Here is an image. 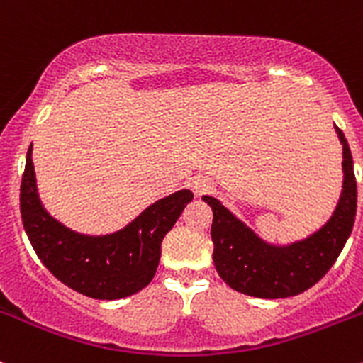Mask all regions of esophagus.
<instances>
[{
  "label": "esophagus",
  "instance_id": "esophagus-1",
  "mask_svg": "<svg viewBox=\"0 0 363 363\" xmlns=\"http://www.w3.org/2000/svg\"><path fill=\"white\" fill-rule=\"evenodd\" d=\"M191 189L196 193V195H205V193H208L212 189V182L208 181L207 177H195L191 179Z\"/></svg>",
  "mask_w": 363,
  "mask_h": 363
}]
</instances>
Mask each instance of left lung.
Listing matches in <instances>:
<instances>
[{"label":"left lung","mask_w":363,"mask_h":363,"mask_svg":"<svg viewBox=\"0 0 363 363\" xmlns=\"http://www.w3.org/2000/svg\"><path fill=\"white\" fill-rule=\"evenodd\" d=\"M342 142L344 186L330 221L311 235L286 247L262 242L250 228L233 218L212 196L203 200L212 207L211 237L214 265L221 279L235 291L259 298H286L309 290L330 270L342 251L357 214V179L346 137Z\"/></svg>","instance_id":"1"}]
</instances>
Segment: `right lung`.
Segmentation results:
<instances>
[{
  "label": "right lung",
  "instance_id": "add662e5",
  "mask_svg": "<svg viewBox=\"0 0 363 363\" xmlns=\"http://www.w3.org/2000/svg\"><path fill=\"white\" fill-rule=\"evenodd\" d=\"M35 182L29 145L21 182V216L29 242L56 279L98 300L130 296L151 283L163 237L193 200L189 189H181L145 208L124 230L87 237L69 232L43 211Z\"/></svg>",
  "mask_w": 363,
  "mask_h": 363
}]
</instances>
